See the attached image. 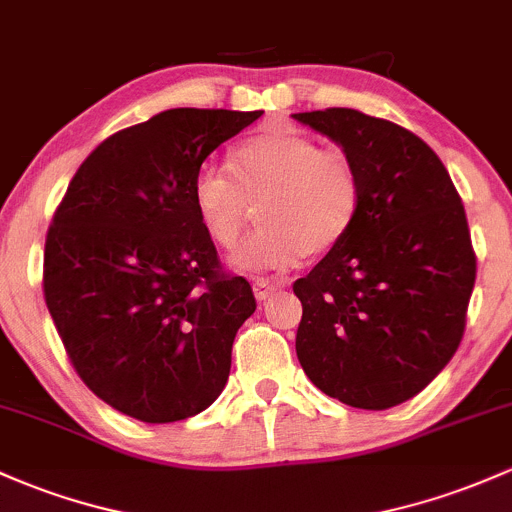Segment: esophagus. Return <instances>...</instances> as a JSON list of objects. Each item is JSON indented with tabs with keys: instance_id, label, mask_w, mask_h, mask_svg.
<instances>
[{
	"instance_id": "obj_1",
	"label": "esophagus",
	"mask_w": 512,
	"mask_h": 512,
	"mask_svg": "<svg viewBox=\"0 0 512 512\" xmlns=\"http://www.w3.org/2000/svg\"><path fill=\"white\" fill-rule=\"evenodd\" d=\"M285 285V280H273V278H254V295H256V300H266V298H271L273 295V290H278V288H283Z\"/></svg>"
}]
</instances>
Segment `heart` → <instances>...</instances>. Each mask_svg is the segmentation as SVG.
<instances>
[{"label":"heart","instance_id":"b5f03b06","mask_svg":"<svg viewBox=\"0 0 512 512\" xmlns=\"http://www.w3.org/2000/svg\"><path fill=\"white\" fill-rule=\"evenodd\" d=\"M261 200L256 229L232 261L239 268H290L329 254L359 217L364 185L354 158L322 148L293 126H268L236 146L232 170L205 166L192 180V205L207 236L234 249Z\"/></svg>","mask_w":512,"mask_h":512}]
</instances>
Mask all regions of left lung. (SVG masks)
Segmentation results:
<instances>
[{"label": "left lung", "mask_w": 512, "mask_h": 512, "mask_svg": "<svg viewBox=\"0 0 512 512\" xmlns=\"http://www.w3.org/2000/svg\"><path fill=\"white\" fill-rule=\"evenodd\" d=\"M293 117L342 144L364 185L351 232L293 285L300 366L351 408H393L430 386L464 337L476 280L464 205L403 126L346 107Z\"/></svg>", "instance_id": "obj_1"}]
</instances>
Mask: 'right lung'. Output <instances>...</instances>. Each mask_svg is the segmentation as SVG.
<instances>
[{"label":"right lung","instance_id":"1","mask_svg":"<svg viewBox=\"0 0 512 512\" xmlns=\"http://www.w3.org/2000/svg\"><path fill=\"white\" fill-rule=\"evenodd\" d=\"M263 112L180 107L104 139L56 207L43 298L87 388L141 422L217 400L236 329L256 310L192 205L202 161Z\"/></svg>","mask_w":512,"mask_h":512}]
</instances>
